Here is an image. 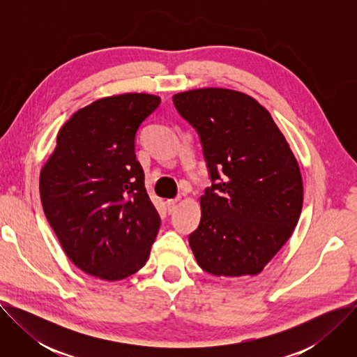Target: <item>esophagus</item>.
I'll return each instance as SVG.
<instances>
[{
    "label": "esophagus",
    "mask_w": 357,
    "mask_h": 357,
    "mask_svg": "<svg viewBox=\"0 0 357 357\" xmlns=\"http://www.w3.org/2000/svg\"><path fill=\"white\" fill-rule=\"evenodd\" d=\"M179 202V197H175V199H169V200H167V211H168V213L171 215V213H174L175 211H176V203Z\"/></svg>",
    "instance_id": "obj_1"
}]
</instances>
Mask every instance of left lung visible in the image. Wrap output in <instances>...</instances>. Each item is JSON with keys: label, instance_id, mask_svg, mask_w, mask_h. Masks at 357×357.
I'll use <instances>...</instances> for the list:
<instances>
[{"label": "left lung", "instance_id": "8db88e82", "mask_svg": "<svg viewBox=\"0 0 357 357\" xmlns=\"http://www.w3.org/2000/svg\"><path fill=\"white\" fill-rule=\"evenodd\" d=\"M197 132L212 185L189 234L200 268L213 275H256L291 237L302 211L298 162L271 114L229 89L172 97Z\"/></svg>", "mask_w": 357, "mask_h": 357}]
</instances>
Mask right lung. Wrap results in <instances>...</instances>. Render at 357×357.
<instances>
[{"mask_svg": "<svg viewBox=\"0 0 357 357\" xmlns=\"http://www.w3.org/2000/svg\"><path fill=\"white\" fill-rule=\"evenodd\" d=\"M160 103L158 96L127 93L80 109L40 172L43 212L66 256L101 280L142 268L161 226L135 157L137 132Z\"/></svg>", "mask_w": 357, "mask_h": 357, "instance_id": "1", "label": "right lung"}]
</instances>
